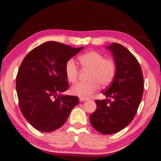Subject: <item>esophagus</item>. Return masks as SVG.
<instances>
[{
  "label": "esophagus",
  "instance_id": "obj_1",
  "mask_svg": "<svg viewBox=\"0 0 161 161\" xmlns=\"http://www.w3.org/2000/svg\"><path fill=\"white\" fill-rule=\"evenodd\" d=\"M87 98H85V97H80V102H84L85 100H87Z\"/></svg>",
  "mask_w": 161,
  "mask_h": 161
}]
</instances>
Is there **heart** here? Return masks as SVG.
Listing matches in <instances>:
<instances>
[{
	"label": "heart",
	"mask_w": 161,
	"mask_h": 161,
	"mask_svg": "<svg viewBox=\"0 0 161 161\" xmlns=\"http://www.w3.org/2000/svg\"><path fill=\"white\" fill-rule=\"evenodd\" d=\"M82 68L91 70L88 82H79L71 88L72 95L81 97H90L100 89V84L108 86L112 82L116 73L115 62L112 59H105V57L96 51H90L79 56ZM65 72L68 80L75 83L77 80L79 70L73 59L66 62Z\"/></svg>",
	"instance_id": "b5f03b06"
}]
</instances>
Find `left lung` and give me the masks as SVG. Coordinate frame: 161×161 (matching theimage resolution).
Instances as JSON below:
<instances>
[{
	"mask_svg": "<svg viewBox=\"0 0 161 161\" xmlns=\"http://www.w3.org/2000/svg\"><path fill=\"white\" fill-rule=\"evenodd\" d=\"M106 48L114 60L115 76L103 92L108 100H96L97 109L89 119L97 131L110 135L121 130L133 121L142 97L144 78L139 62L125 47L114 42Z\"/></svg>",
	"mask_w": 161,
	"mask_h": 161,
	"instance_id": "8db88e82",
	"label": "left lung"
}]
</instances>
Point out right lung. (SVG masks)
Masks as SVG:
<instances>
[{
    "mask_svg": "<svg viewBox=\"0 0 161 161\" xmlns=\"http://www.w3.org/2000/svg\"><path fill=\"white\" fill-rule=\"evenodd\" d=\"M83 48L49 41L33 49L22 61L16 79L19 108L39 131L49 133L61 128L78 104V97L62 93L69 86L66 62Z\"/></svg>",
    "mask_w": 161,
    "mask_h": 161,
    "instance_id": "obj_1",
    "label": "right lung"
}]
</instances>
